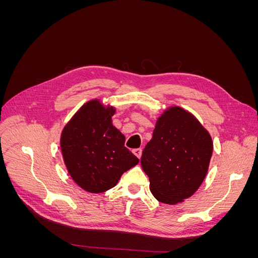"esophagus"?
Wrapping results in <instances>:
<instances>
[{
    "label": "esophagus",
    "mask_w": 258,
    "mask_h": 258,
    "mask_svg": "<svg viewBox=\"0 0 258 258\" xmlns=\"http://www.w3.org/2000/svg\"><path fill=\"white\" fill-rule=\"evenodd\" d=\"M134 154L137 156L138 158H141V155H142V148H136V150H134Z\"/></svg>",
    "instance_id": "obj_1"
}]
</instances>
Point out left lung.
Returning a JSON list of instances; mask_svg holds the SVG:
<instances>
[{
    "label": "left lung",
    "mask_w": 258,
    "mask_h": 258,
    "mask_svg": "<svg viewBox=\"0 0 258 258\" xmlns=\"http://www.w3.org/2000/svg\"><path fill=\"white\" fill-rule=\"evenodd\" d=\"M212 152V138L196 117L179 106L167 108L141 158L153 196L167 205L192 196L208 173Z\"/></svg>",
    "instance_id": "1"
}]
</instances>
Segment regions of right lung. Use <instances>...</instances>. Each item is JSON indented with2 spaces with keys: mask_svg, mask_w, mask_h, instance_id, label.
Returning <instances> with one entry per match:
<instances>
[{
  "mask_svg": "<svg viewBox=\"0 0 258 258\" xmlns=\"http://www.w3.org/2000/svg\"><path fill=\"white\" fill-rule=\"evenodd\" d=\"M115 111L114 106H105L98 99L90 100L61 132L60 146L68 172L88 192L111 189L123 172L139 163L124 147V136L113 126Z\"/></svg>",
  "mask_w": 258,
  "mask_h": 258,
  "instance_id": "right-lung-1",
  "label": "right lung"
}]
</instances>
